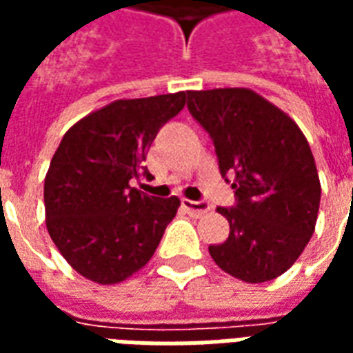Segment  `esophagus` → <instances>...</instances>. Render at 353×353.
<instances>
[{"label":"esophagus","mask_w":353,"mask_h":353,"mask_svg":"<svg viewBox=\"0 0 353 353\" xmlns=\"http://www.w3.org/2000/svg\"><path fill=\"white\" fill-rule=\"evenodd\" d=\"M181 206L187 210V214L192 215V217H200L210 212V204L208 202H194V200H181Z\"/></svg>","instance_id":"obj_1"}]
</instances>
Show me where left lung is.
Segmentation results:
<instances>
[{"label": "left lung", "instance_id": "obj_1", "mask_svg": "<svg viewBox=\"0 0 353 353\" xmlns=\"http://www.w3.org/2000/svg\"><path fill=\"white\" fill-rule=\"evenodd\" d=\"M187 108L212 136L221 176L234 174L236 206L217 208L230 232L210 245L215 265L263 283L289 270L310 242L321 185L296 123L252 88L187 90Z\"/></svg>", "mask_w": 353, "mask_h": 353}]
</instances>
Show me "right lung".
Instances as JSON below:
<instances>
[{
  "label": "right lung",
  "instance_id": "1",
  "mask_svg": "<svg viewBox=\"0 0 353 353\" xmlns=\"http://www.w3.org/2000/svg\"><path fill=\"white\" fill-rule=\"evenodd\" d=\"M187 94L115 100L65 132L45 176V223L83 278L115 285L149 263L179 199H154L130 179L157 132L185 108Z\"/></svg>",
  "mask_w": 353,
  "mask_h": 353
}]
</instances>
